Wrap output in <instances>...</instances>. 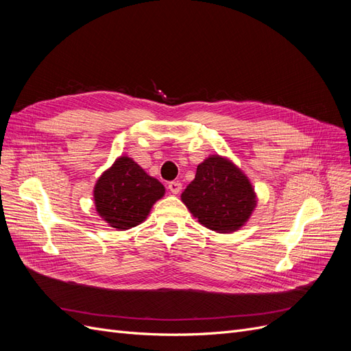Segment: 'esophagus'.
Returning <instances> with one entry per match:
<instances>
[{"label": "esophagus", "mask_w": 351, "mask_h": 351, "mask_svg": "<svg viewBox=\"0 0 351 351\" xmlns=\"http://www.w3.org/2000/svg\"><path fill=\"white\" fill-rule=\"evenodd\" d=\"M168 189H169V192H171L173 195H178L180 190H182V183H178V182H169V183H168Z\"/></svg>", "instance_id": "esophagus-1"}]
</instances>
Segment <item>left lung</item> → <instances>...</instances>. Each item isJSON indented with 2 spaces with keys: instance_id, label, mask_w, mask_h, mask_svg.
Here are the masks:
<instances>
[{
  "instance_id": "1",
  "label": "left lung",
  "mask_w": 351,
  "mask_h": 351,
  "mask_svg": "<svg viewBox=\"0 0 351 351\" xmlns=\"http://www.w3.org/2000/svg\"><path fill=\"white\" fill-rule=\"evenodd\" d=\"M182 202L204 227L231 234L249 221L258 205L256 192L249 177L228 159L209 155L196 168V176Z\"/></svg>"
}]
</instances>
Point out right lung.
<instances>
[{"label": "right lung", "instance_id": "1", "mask_svg": "<svg viewBox=\"0 0 351 351\" xmlns=\"http://www.w3.org/2000/svg\"><path fill=\"white\" fill-rule=\"evenodd\" d=\"M165 187L155 177L123 155L105 169L93 187V204L98 215L119 231L142 224Z\"/></svg>", "mask_w": 351, "mask_h": 351}]
</instances>
